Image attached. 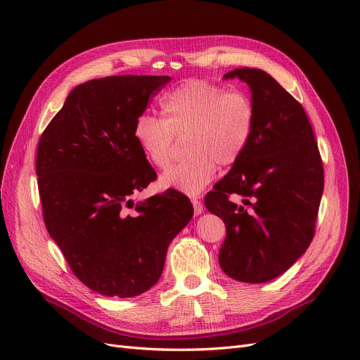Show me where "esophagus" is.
Instances as JSON below:
<instances>
[{
    "mask_svg": "<svg viewBox=\"0 0 360 360\" xmlns=\"http://www.w3.org/2000/svg\"><path fill=\"white\" fill-rule=\"evenodd\" d=\"M193 205H194V214H195V215L202 214L204 208H202V202H201V201H198V200H193Z\"/></svg>",
    "mask_w": 360,
    "mask_h": 360,
    "instance_id": "obj_1",
    "label": "esophagus"
}]
</instances>
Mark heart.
I'll use <instances>...</instances> for the list:
<instances>
[{
    "instance_id": "1",
    "label": "heart",
    "mask_w": 360,
    "mask_h": 360,
    "mask_svg": "<svg viewBox=\"0 0 360 360\" xmlns=\"http://www.w3.org/2000/svg\"><path fill=\"white\" fill-rule=\"evenodd\" d=\"M162 118L140 114L133 124L137 148L155 167L169 165L175 139L186 155L167 169L162 188L198 195L220 166L237 162L245 153L255 127L249 95L226 91L204 79H188L160 98Z\"/></svg>"
}]
</instances>
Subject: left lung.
Instances as JSON below:
<instances>
[{
  "label": "left lung",
  "mask_w": 360,
  "mask_h": 360,
  "mask_svg": "<svg viewBox=\"0 0 360 360\" xmlns=\"http://www.w3.org/2000/svg\"><path fill=\"white\" fill-rule=\"evenodd\" d=\"M223 78L249 85L255 127L242 158L204 202L226 224L219 253L223 272L262 283L288 271L313 240L323 162L302 105L269 74L238 68ZM231 195H240L243 202L230 200Z\"/></svg>",
  "instance_id": "1"
}]
</instances>
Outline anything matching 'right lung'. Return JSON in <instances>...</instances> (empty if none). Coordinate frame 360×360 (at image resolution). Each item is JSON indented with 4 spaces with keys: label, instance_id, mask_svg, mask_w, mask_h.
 I'll list each match as a JSON object with an SVG mask.
<instances>
[{
    "label": "right lung",
    "instance_id": "right-lung-1",
    "mask_svg": "<svg viewBox=\"0 0 360 360\" xmlns=\"http://www.w3.org/2000/svg\"><path fill=\"white\" fill-rule=\"evenodd\" d=\"M169 81L122 75L81 84L39 141L46 229L75 276L105 297L150 290L169 243L193 219V204L175 189L133 200L156 179L133 139V124Z\"/></svg>",
    "mask_w": 360,
    "mask_h": 360
}]
</instances>
